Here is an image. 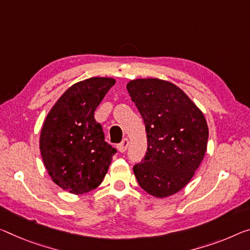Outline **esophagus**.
<instances>
[{"label":"esophagus","mask_w":250,"mask_h":250,"mask_svg":"<svg viewBox=\"0 0 250 250\" xmlns=\"http://www.w3.org/2000/svg\"><path fill=\"white\" fill-rule=\"evenodd\" d=\"M128 144H129V141H128V138H124V140L122 141V143H120L117 145V148H118V151H120L121 153H124L126 149H127V147H128Z\"/></svg>","instance_id":"1"}]
</instances>
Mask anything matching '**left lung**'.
<instances>
[{
	"label": "left lung",
	"instance_id": "obj_1",
	"mask_svg": "<svg viewBox=\"0 0 250 250\" xmlns=\"http://www.w3.org/2000/svg\"><path fill=\"white\" fill-rule=\"evenodd\" d=\"M143 118L146 155L134 165L140 187L156 198L182 190L200 167L208 145L207 121L178 86L157 78L130 80L126 85Z\"/></svg>",
	"mask_w": 250,
	"mask_h": 250
}]
</instances>
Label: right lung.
<instances>
[{"instance_id":"right-lung-1","label":"right lung","mask_w":250,"mask_h":250,"mask_svg":"<svg viewBox=\"0 0 250 250\" xmlns=\"http://www.w3.org/2000/svg\"><path fill=\"white\" fill-rule=\"evenodd\" d=\"M115 79L93 77L69 87L45 117L40 152L50 178L61 189L83 194L97 188L116 149L105 142L94 113Z\"/></svg>"}]
</instances>
